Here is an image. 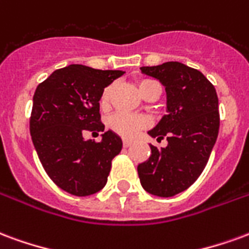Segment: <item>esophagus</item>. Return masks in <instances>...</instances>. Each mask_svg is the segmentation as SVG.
<instances>
[{
    "instance_id": "esophagus-1",
    "label": "esophagus",
    "mask_w": 249,
    "mask_h": 249,
    "mask_svg": "<svg viewBox=\"0 0 249 249\" xmlns=\"http://www.w3.org/2000/svg\"><path fill=\"white\" fill-rule=\"evenodd\" d=\"M130 146H131V142H130V141H123V147H124V148H127V147Z\"/></svg>"
}]
</instances>
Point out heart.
Wrapping results in <instances>:
<instances>
[{
    "instance_id": "heart-1",
    "label": "heart",
    "mask_w": 249,
    "mask_h": 249,
    "mask_svg": "<svg viewBox=\"0 0 249 249\" xmlns=\"http://www.w3.org/2000/svg\"><path fill=\"white\" fill-rule=\"evenodd\" d=\"M154 86H159V85L152 79H142L138 83V90L142 95H146L148 90ZM112 90H114L112 85H108L103 89L101 98H99V103L103 108L108 106ZM148 124H150V121L144 115H132V114H126V112H117L107 119L108 128L112 132L118 134L119 137L126 138V139H132L141 130L148 127Z\"/></svg>"
}]
</instances>
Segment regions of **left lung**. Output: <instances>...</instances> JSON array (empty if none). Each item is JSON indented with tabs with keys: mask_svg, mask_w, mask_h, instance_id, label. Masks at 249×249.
Wrapping results in <instances>:
<instances>
[{
	"mask_svg": "<svg viewBox=\"0 0 249 249\" xmlns=\"http://www.w3.org/2000/svg\"><path fill=\"white\" fill-rule=\"evenodd\" d=\"M166 86L167 110L152 138L167 147L150 146L151 154L138 166L142 187L152 195L170 197L191 187L200 177L216 142L220 115L215 86L196 69L180 62L141 67Z\"/></svg>",
	"mask_w": 249,
	"mask_h": 249,
	"instance_id": "obj_1",
	"label": "left lung"
}]
</instances>
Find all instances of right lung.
Returning a JSON list of instances; mask_svg holds the SVG:
<instances>
[{"label":"right lung","instance_id":"1","mask_svg":"<svg viewBox=\"0 0 249 249\" xmlns=\"http://www.w3.org/2000/svg\"><path fill=\"white\" fill-rule=\"evenodd\" d=\"M121 75V70L70 65L55 70L36 89L30 115L33 144L49 178L71 195L101 191L112 159L122 150L121 138L112 131H106L101 142L83 139L86 131L105 132L99 98Z\"/></svg>","mask_w":249,"mask_h":249}]
</instances>
